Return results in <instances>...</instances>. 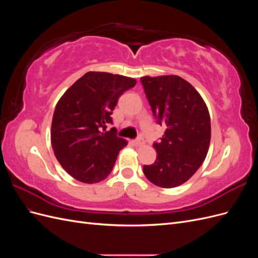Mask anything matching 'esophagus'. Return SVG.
I'll use <instances>...</instances> for the list:
<instances>
[{
  "label": "esophagus",
  "instance_id": "1",
  "mask_svg": "<svg viewBox=\"0 0 258 258\" xmlns=\"http://www.w3.org/2000/svg\"><path fill=\"white\" fill-rule=\"evenodd\" d=\"M132 144H134L135 146H141V145H143V141L141 139H138V140H134V141L131 142Z\"/></svg>",
  "mask_w": 258,
  "mask_h": 258
}]
</instances>
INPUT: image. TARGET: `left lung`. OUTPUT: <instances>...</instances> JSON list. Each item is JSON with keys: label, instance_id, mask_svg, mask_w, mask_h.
<instances>
[{"label": "left lung", "instance_id": "obj_1", "mask_svg": "<svg viewBox=\"0 0 258 258\" xmlns=\"http://www.w3.org/2000/svg\"><path fill=\"white\" fill-rule=\"evenodd\" d=\"M144 91L158 123L167 129L154 143L157 159L144 166L147 179L162 188L179 186L206 159L211 141L208 106L194 86L177 75L143 76Z\"/></svg>", "mask_w": 258, "mask_h": 258}]
</instances>
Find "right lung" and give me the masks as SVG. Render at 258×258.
<instances>
[{"label": "right lung", "instance_id": "right-lung-1", "mask_svg": "<svg viewBox=\"0 0 258 258\" xmlns=\"http://www.w3.org/2000/svg\"><path fill=\"white\" fill-rule=\"evenodd\" d=\"M137 81L119 74L87 72L59 99L54 108L50 140L57 160L73 178L93 184L112 172L117 156L128 144L104 131L122 93Z\"/></svg>", "mask_w": 258, "mask_h": 258}]
</instances>
